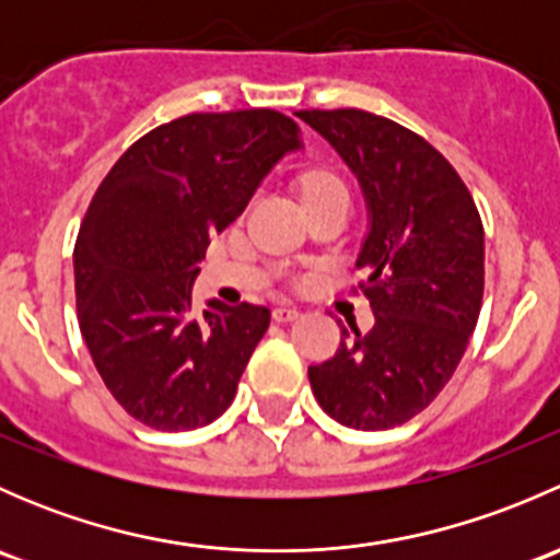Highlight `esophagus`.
Returning a JSON list of instances; mask_svg holds the SVG:
<instances>
[{"label": "esophagus", "mask_w": 560, "mask_h": 560, "mask_svg": "<svg viewBox=\"0 0 560 560\" xmlns=\"http://www.w3.org/2000/svg\"><path fill=\"white\" fill-rule=\"evenodd\" d=\"M298 316H301V312H298L295 306H276L273 308L276 322H292V319H298Z\"/></svg>", "instance_id": "obj_1"}]
</instances>
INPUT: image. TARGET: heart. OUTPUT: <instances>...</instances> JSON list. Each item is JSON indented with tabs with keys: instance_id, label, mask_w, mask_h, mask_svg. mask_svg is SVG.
Returning a JSON list of instances; mask_svg holds the SVG:
<instances>
[{
	"instance_id": "1",
	"label": "heart",
	"mask_w": 560,
	"mask_h": 560,
	"mask_svg": "<svg viewBox=\"0 0 560 560\" xmlns=\"http://www.w3.org/2000/svg\"><path fill=\"white\" fill-rule=\"evenodd\" d=\"M301 189H303V200H308V197H316V195H327V191H347L343 189L341 178L327 171H312L303 175Z\"/></svg>"
}]
</instances>
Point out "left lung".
Segmentation results:
<instances>
[{"mask_svg":"<svg viewBox=\"0 0 560 560\" xmlns=\"http://www.w3.org/2000/svg\"><path fill=\"white\" fill-rule=\"evenodd\" d=\"M360 178L371 233L358 281L374 327H341V347L308 369L322 409L354 431L404 425L433 404L468 347L485 292V230L442 151L358 107L298 110Z\"/></svg>","mask_w":560,"mask_h":560,"instance_id":"8db88e82","label":"left lung"}]
</instances>
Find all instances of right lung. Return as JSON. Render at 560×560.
I'll list each match as a JSON object with an SVG mask.
<instances>
[{
    "label": "right lung",
    "mask_w": 560,
    "mask_h": 560,
    "mask_svg": "<svg viewBox=\"0 0 560 560\" xmlns=\"http://www.w3.org/2000/svg\"><path fill=\"white\" fill-rule=\"evenodd\" d=\"M298 145L279 110L189 113L135 140L94 191L72 252L78 325L105 387L143 425L195 431L233 404L270 312H200L191 284L211 235Z\"/></svg>",
    "instance_id": "right-lung-1"
}]
</instances>
